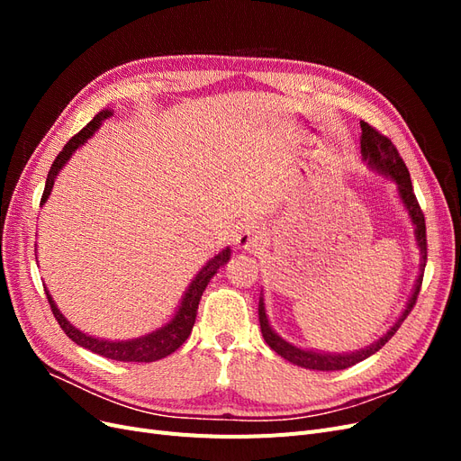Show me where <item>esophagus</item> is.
Listing matches in <instances>:
<instances>
[{"label":"esophagus","instance_id":"1","mask_svg":"<svg viewBox=\"0 0 461 461\" xmlns=\"http://www.w3.org/2000/svg\"><path fill=\"white\" fill-rule=\"evenodd\" d=\"M236 244H239L242 249H258L263 244V232L259 225L256 222H246V225L240 229L239 236H236Z\"/></svg>","mask_w":461,"mask_h":461}]
</instances>
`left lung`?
Returning a JSON list of instances; mask_svg holds the SVG:
<instances>
[{"instance_id":"obj_1","label":"left lung","mask_w":461,"mask_h":461,"mask_svg":"<svg viewBox=\"0 0 461 461\" xmlns=\"http://www.w3.org/2000/svg\"><path fill=\"white\" fill-rule=\"evenodd\" d=\"M359 124H361V156H364V159L373 167V169H376L379 173H384L398 185L402 203L406 205L408 213L411 217V222L415 225V240H417V246H420V249H421V275L417 276L413 294L406 305V310H403L400 319L393 327H390V330L384 334V337H381L376 342L361 348V350L352 352V354H321V352H312V350H300V348L288 344L271 329L267 315H265V303H263V300H259V325H261V334H263L265 342H267L278 356L288 359L290 364H294L298 367H305V369L340 371V369L359 364V361H364L366 357L373 356L375 352H379L381 348L394 337L396 330L403 323V319H406L410 315V312L413 310L417 296H420L421 283H423V271H425V263H427V229H425V215L421 212V205H420V202H417L415 194H413L408 167L400 158L396 146L390 142L384 134L373 129L371 124L366 121H361Z\"/></svg>"}]
</instances>
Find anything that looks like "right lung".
<instances>
[{
  "label": "right lung",
  "instance_id": "1",
  "mask_svg": "<svg viewBox=\"0 0 461 461\" xmlns=\"http://www.w3.org/2000/svg\"><path fill=\"white\" fill-rule=\"evenodd\" d=\"M107 117H111L109 109L100 111V113H97L78 134H75L71 140L65 144V148L59 151V156L55 158V161L51 163V169L48 173L46 188H44V194H41V200H40L41 205L46 203L50 192L53 188L55 178H58V173L61 171V167L68 161V158H71L82 144L88 140V138L95 132V129L100 127L102 121H105ZM229 258H230V248L222 249V252H219L213 259H209L205 263V267H202V271L196 275V278H194V281L190 283L186 294L183 298V303L178 305V312L175 313V317L169 321V323H167L161 329H158V330L146 334V337L132 339V340L113 342V340H102V339L88 337L86 332H82V330L75 329L71 323H68V321L63 317V313L58 310V305H55V302H53V298H51L48 290H46V296H48V302L51 305L53 317L58 319L59 327L65 330L67 337L71 339L73 342H77L78 346L86 348V350H90L97 356H104L107 359L149 364V361H158L161 357H167L169 354H173L190 337L192 327H194V323H196L198 303H200L203 290L209 285V281L213 278V275L217 273V269L222 267V265L229 261Z\"/></svg>",
  "mask_w": 461,
  "mask_h": 461
}]
</instances>
